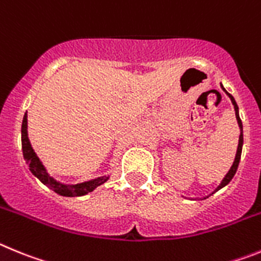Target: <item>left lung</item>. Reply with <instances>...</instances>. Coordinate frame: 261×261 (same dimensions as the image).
<instances>
[{"instance_id":"1","label":"left lung","mask_w":261,"mask_h":261,"mask_svg":"<svg viewBox=\"0 0 261 261\" xmlns=\"http://www.w3.org/2000/svg\"><path fill=\"white\" fill-rule=\"evenodd\" d=\"M221 88L225 91V93H226L227 96L230 97V100H231V102H233L234 105V110H236V117H237V121H238V125H239V128H241V135H239V142H238V148H237V154H236V159H234V163L233 165H231V168H230V170L227 171V174L225 175V178L222 179V182L220 183V186L216 189V191H218L220 189H222V187H225L227 185V183L230 182V180L233 179L234 174L237 173V169H238V165H239V161H241V154H242V145H243V126H242V121L241 118H239V113H238V105H237L236 100H234V97L231 95H230L229 92H227L226 90L224 88V86L221 84ZM215 191V192H216Z\"/></svg>"}]
</instances>
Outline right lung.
I'll use <instances>...</instances> for the list:
<instances>
[{"label":"right lung","mask_w":261,"mask_h":261,"mask_svg":"<svg viewBox=\"0 0 261 261\" xmlns=\"http://www.w3.org/2000/svg\"><path fill=\"white\" fill-rule=\"evenodd\" d=\"M22 149H23V157H24L25 163L30 166L32 174L36 178H39L41 182L48 186L49 189L57 192L58 195L62 196H83L87 195L88 192L93 191L97 186L102 185L107 182L109 177H98L92 180L83 183H76V185H63V183L57 182L53 177L48 174L46 169L41 164L40 159L37 154L35 153L34 148L31 147V143L28 139V133H27V113L23 117V123H22Z\"/></svg>","instance_id":"obj_1"}]
</instances>
